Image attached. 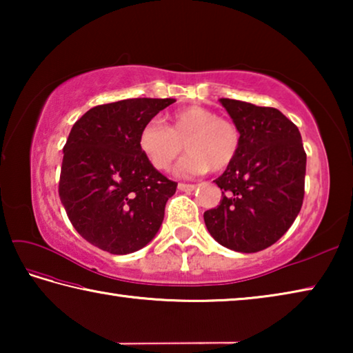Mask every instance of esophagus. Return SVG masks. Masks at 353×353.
Instances as JSON below:
<instances>
[{"label":"esophagus","mask_w":353,"mask_h":353,"mask_svg":"<svg viewBox=\"0 0 353 353\" xmlns=\"http://www.w3.org/2000/svg\"><path fill=\"white\" fill-rule=\"evenodd\" d=\"M177 188L181 191H185V193H191V191L196 190V185H193V183H179Z\"/></svg>","instance_id":"obj_1"}]
</instances>
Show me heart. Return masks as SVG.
<instances>
[{
    "instance_id": "b5f03b06",
    "label": "heart",
    "mask_w": 353,
    "mask_h": 353,
    "mask_svg": "<svg viewBox=\"0 0 353 353\" xmlns=\"http://www.w3.org/2000/svg\"><path fill=\"white\" fill-rule=\"evenodd\" d=\"M185 149L188 154L177 165V174L196 176L208 170L221 171L234 162L241 146V134L229 118L201 105L172 112L170 126L149 119L140 129L139 148L155 170L166 171Z\"/></svg>"
}]
</instances>
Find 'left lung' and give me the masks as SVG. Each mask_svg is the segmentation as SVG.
<instances>
[{
	"mask_svg": "<svg viewBox=\"0 0 353 353\" xmlns=\"http://www.w3.org/2000/svg\"><path fill=\"white\" fill-rule=\"evenodd\" d=\"M241 146L216 181L219 205L204 213L210 235L236 252H259L285 235L301 212L307 154L301 132L274 107L221 98Z\"/></svg>",
	"mask_w": 353,
	"mask_h": 353,
	"instance_id": "obj_1",
	"label": "left lung"
}]
</instances>
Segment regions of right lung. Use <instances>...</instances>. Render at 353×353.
Wrapping results in <instances>:
<instances>
[{
	"label": "right lung",
	"instance_id": "obj_1",
	"mask_svg": "<svg viewBox=\"0 0 353 353\" xmlns=\"http://www.w3.org/2000/svg\"><path fill=\"white\" fill-rule=\"evenodd\" d=\"M176 99L134 98L97 105L63 146L59 196L83 240L107 252H135L152 240L177 183L148 162L140 129Z\"/></svg>",
	"mask_w": 353,
	"mask_h": 353
}]
</instances>
